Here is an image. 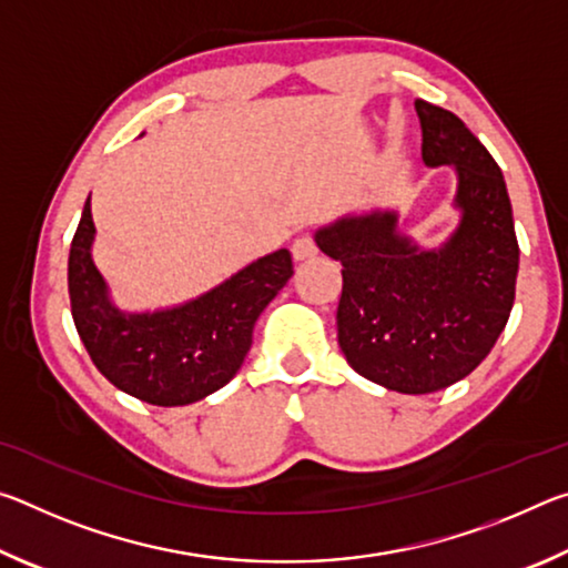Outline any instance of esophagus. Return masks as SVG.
Wrapping results in <instances>:
<instances>
[{"label": "esophagus", "instance_id": "34e87169", "mask_svg": "<svg viewBox=\"0 0 568 568\" xmlns=\"http://www.w3.org/2000/svg\"><path fill=\"white\" fill-rule=\"evenodd\" d=\"M315 255H318V247H315V240H313L311 235L297 237L295 243H293V257H295V263H307V261H313Z\"/></svg>", "mask_w": 568, "mask_h": 568}]
</instances>
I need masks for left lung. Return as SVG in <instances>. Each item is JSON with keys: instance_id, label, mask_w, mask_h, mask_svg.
<instances>
[{"instance_id": "obj_1", "label": "left lung", "mask_w": 568, "mask_h": 568, "mask_svg": "<svg viewBox=\"0 0 568 568\" xmlns=\"http://www.w3.org/2000/svg\"><path fill=\"white\" fill-rule=\"evenodd\" d=\"M423 162L454 168L458 225L438 247L398 230L396 207L351 213L315 243L343 265L338 343L355 373L434 393L491 353L514 307L518 243L501 168L454 112L416 100Z\"/></svg>"}]
</instances>
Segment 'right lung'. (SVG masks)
<instances>
[{
    "label": "right lung",
    "mask_w": 568,
    "mask_h": 568,
    "mask_svg": "<svg viewBox=\"0 0 568 568\" xmlns=\"http://www.w3.org/2000/svg\"><path fill=\"white\" fill-rule=\"evenodd\" d=\"M94 233L88 200L67 265L77 333L112 386L152 406H187L233 381L255 321L293 277L291 253L281 247L192 301L122 311L92 261Z\"/></svg>",
    "instance_id": "right-lung-1"
}]
</instances>
